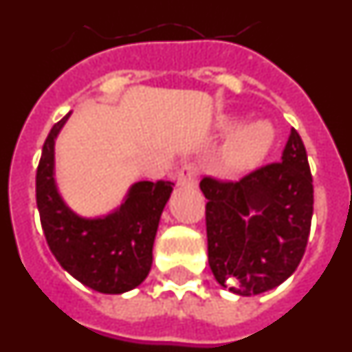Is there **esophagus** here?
I'll return each instance as SVG.
<instances>
[{
	"mask_svg": "<svg viewBox=\"0 0 352 352\" xmlns=\"http://www.w3.org/2000/svg\"><path fill=\"white\" fill-rule=\"evenodd\" d=\"M178 185L183 188H194L197 185V169L194 164H185L178 173Z\"/></svg>",
	"mask_w": 352,
	"mask_h": 352,
	"instance_id": "esophagus-1",
	"label": "esophagus"
}]
</instances>
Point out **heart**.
<instances>
[{"label":"heart","mask_w":352,"mask_h":352,"mask_svg":"<svg viewBox=\"0 0 352 352\" xmlns=\"http://www.w3.org/2000/svg\"><path fill=\"white\" fill-rule=\"evenodd\" d=\"M222 129L231 130L232 121H223ZM273 141H275V133L268 123L256 121V123L241 126L236 130L227 146V164L232 169H248L256 166L268 155Z\"/></svg>","instance_id":"1"}]
</instances>
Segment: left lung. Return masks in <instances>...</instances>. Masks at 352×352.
<instances>
[{
	"label": "left lung",
	"mask_w": 352,
	"mask_h": 352,
	"mask_svg": "<svg viewBox=\"0 0 352 352\" xmlns=\"http://www.w3.org/2000/svg\"><path fill=\"white\" fill-rule=\"evenodd\" d=\"M208 263L214 278L239 296L275 289L298 268L309 241L314 185L307 149L292 129L282 162L238 182L206 176Z\"/></svg>",
	"instance_id": "1"
}]
</instances>
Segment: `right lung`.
Instances as JSON below:
<instances>
[{
	"mask_svg": "<svg viewBox=\"0 0 352 352\" xmlns=\"http://www.w3.org/2000/svg\"><path fill=\"white\" fill-rule=\"evenodd\" d=\"M68 116L70 113L49 132L36 169V206L43 234L61 268L80 284L104 294L132 291L151 270L158 222L174 183H133L121 206L105 217L84 219L74 213L54 179L56 138Z\"/></svg>",
	"mask_w": 352,
	"mask_h": 352,
	"instance_id": "obj_1",
	"label": "right lung"
}]
</instances>
